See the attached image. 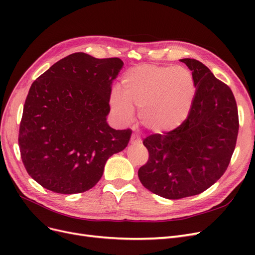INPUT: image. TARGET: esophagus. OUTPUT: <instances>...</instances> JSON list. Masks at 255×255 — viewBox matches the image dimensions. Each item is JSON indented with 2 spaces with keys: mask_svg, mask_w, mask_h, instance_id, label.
Returning a JSON list of instances; mask_svg holds the SVG:
<instances>
[{
  "mask_svg": "<svg viewBox=\"0 0 255 255\" xmlns=\"http://www.w3.org/2000/svg\"><path fill=\"white\" fill-rule=\"evenodd\" d=\"M138 141H139V139H138V138H137L135 135H132V137H130V143L135 144V143H137Z\"/></svg>",
  "mask_w": 255,
  "mask_h": 255,
  "instance_id": "obj_1",
  "label": "esophagus"
}]
</instances>
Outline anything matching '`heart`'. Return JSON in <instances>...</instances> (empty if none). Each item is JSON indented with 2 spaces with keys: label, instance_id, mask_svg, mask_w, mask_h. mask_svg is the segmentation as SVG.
<instances>
[{
  "label": "heart",
  "instance_id": "1",
  "mask_svg": "<svg viewBox=\"0 0 255 255\" xmlns=\"http://www.w3.org/2000/svg\"><path fill=\"white\" fill-rule=\"evenodd\" d=\"M121 96L114 92L110 103L122 122H129L133 110L154 134L176 129L187 119L196 95L194 78L186 68L139 65L128 69L120 83Z\"/></svg>",
  "mask_w": 255,
  "mask_h": 255
}]
</instances>
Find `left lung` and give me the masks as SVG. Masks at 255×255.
Returning <instances> with one entry per match:
<instances>
[{
  "mask_svg": "<svg viewBox=\"0 0 255 255\" xmlns=\"http://www.w3.org/2000/svg\"><path fill=\"white\" fill-rule=\"evenodd\" d=\"M192 71L196 95L187 119L142 143L149 158L138 170L153 194L177 200L199 195L226 172L236 145L238 111L232 90L201 61L181 59Z\"/></svg>",
  "mask_w": 255,
  "mask_h": 255,
  "instance_id": "obj_1",
  "label": "left lung"
}]
</instances>
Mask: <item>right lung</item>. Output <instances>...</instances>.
<instances>
[{
    "label": "right lung",
    "instance_id": "right-lung-1",
    "mask_svg": "<svg viewBox=\"0 0 255 255\" xmlns=\"http://www.w3.org/2000/svg\"><path fill=\"white\" fill-rule=\"evenodd\" d=\"M118 57L73 53L29 88L19 129L21 158L30 177L57 194H81L100 181L106 160L127 148L132 130L106 122Z\"/></svg>",
    "mask_w": 255,
    "mask_h": 255
}]
</instances>
